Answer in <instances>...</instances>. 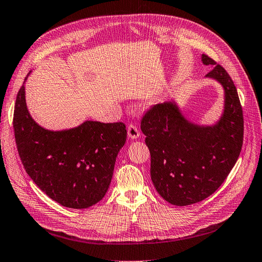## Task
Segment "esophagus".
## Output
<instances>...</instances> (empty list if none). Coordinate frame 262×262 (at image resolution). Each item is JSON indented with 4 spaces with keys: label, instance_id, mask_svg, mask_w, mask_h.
Instances as JSON below:
<instances>
[{
    "label": "esophagus",
    "instance_id": "obj_1",
    "mask_svg": "<svg viewBox=\"0 0 262 262\" xmlns=\"http://www.w3.org/2000/svg\"><path fill=\"white\" fill-rule=\"evenodd\" d=\"M128 135H129V139L136 140L140 138V131L138 128H136V126H134V124H130L128 127Z\"/></svg>",
    "mask_w": 262,
    "mask_h": 262
}]
</instances>
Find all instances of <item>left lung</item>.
<instances>
[{"mask_svg":"<svg viewBox=\"0 0 262 262\" xmlns=\"http://www.w3.org/2000/svg\"><path fill=\"white\" fill-rule=\"evenodd\" d=\"M205 78L221 84L224 105L212 124L186 118L176 100L146 112L141 128L151 156L150 176L157 192L175 206H189L213 194L238 160L243 144V113L235 86L222 66L207 56Z\"/></svg>","mask_w":262,"mask_h":262,"instance_id":"1","label":"left lung"}]
</instances>
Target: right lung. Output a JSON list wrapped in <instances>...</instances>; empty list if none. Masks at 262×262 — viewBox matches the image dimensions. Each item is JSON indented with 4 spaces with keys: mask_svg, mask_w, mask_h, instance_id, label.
I'll return each mask as SVG.
<instances>
[{
    "mask_svg": "<svg viewBox=\"0 0 262 262\" xmlns=\"http://www.w3.org/2000/svg\"><path fill=\"white\" fill-rule=\"evenodd\" d=\"M29 76L17 95L14 112L15 139L22 164L37 186L59 205L90 208L107 192L117 155L126 143V126L85 120L64 130L41 127L27 105Z\"/></svg>",
    "mask_w": 262,
    "mask_h": 262,
    "instance_id": "obj_1",
    "label": "right lung"
}]
</instances>
